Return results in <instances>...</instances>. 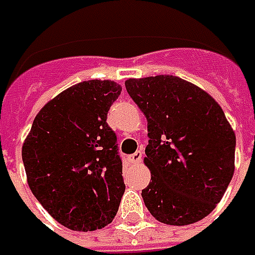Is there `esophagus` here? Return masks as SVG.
Listing matches in <instances>:
<instances>
[{"instance_id":"34e87169","label":"esophagus","mask_w":255,"mask_h":255,"mask_svg":"<svg viewBox=\"0 0 255 255\" xmlns=\"http://www.w3.org/2000/svg\"><path fill=\"white\" fill-rule=\"evenodd\" d=\"M142 156H143V153L140 152V150H137V152H134L133 154H130L128 159H129V162L130 163L136 164V163H140V160H142Z\"/></svg>"}]
</instances>
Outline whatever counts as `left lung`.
Masks as SVG:
<instances>
[{
	"instance_id": "obj_1",
	"label": "left lung",
	"mask_w": 255,
	"mask_h": 255,
	"mask_svg": "<svg viewBox=\"0 0 255 255\" xmlns=\"http://www.w3.org/2000/svg\"><path fill=\"white\" fill-rule=\"evenodd\" d=\"M126 91L147 119L142 197L156 220L187 226L214 210L234 173L236 134L201 88L171 75L128 79Z\"/></svg>"
}]
</instances>
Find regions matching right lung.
I'll list each match as a JSON object with an SVG mask.
<instances>
[{"label":"right lung","mask_w":255,"mask_h":255,"mask_svg":"<svg viewBox=\"0 0 255 255\" xmlns=\"http://www.w3.org/2000/svg\"><path fill=\"white\" fill-rule=\"evenodd\" d=\"M121 92V85L98 79L68 88L35 116L22 144L32 194L71 230H99L119 209L122 159L106 119Z\"/></svg>","instance_id":"obj_1"}]
</instances>
